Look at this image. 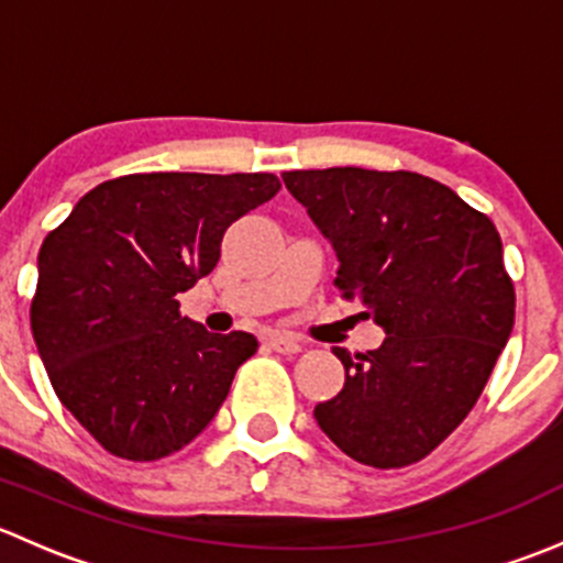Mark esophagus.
<instances>
[{"mask_svg": "<svg viewBox=\"0 0 563 563\" xmlns=\"http://www.w3.org/2000/svg\"><path fill=\"white\" fill-rule=\"evenodd\" d=\"M266 343H269L272 349L277 351V354H297V351H302V345H299V340L291 338V334L272 332L269 338H266Z\"/></svg>", "mask_w": 563, "mask_h": 563, "instance_id": "esophagus-1", "label": "esophagus"}]
</instances>
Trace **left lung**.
Masks as SVG:
<instances>
[{"label": "left lung", "mask_w": 563, "mask_h": 563, "mask_svg": "<svg viewBox=\"0 0 563 563\" xmlns=\"http://www.w3.org/2000/svg\"><path fill=\"white\" fill-rule=\"evenodd\" d=\"M340 258L334 286L387 329L376 351L334 349L345 384L318 428L356 463L428 457L479 400L515 327V283L485 212L413 172H286Z\"/></svg>", "instance_id": "left-lung-1"}]
</instances>
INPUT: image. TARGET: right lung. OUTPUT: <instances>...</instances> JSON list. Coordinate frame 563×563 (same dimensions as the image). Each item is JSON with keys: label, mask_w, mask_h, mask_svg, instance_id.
Here are the masks:
<instances>
[{"label": "right lung", "mask_w": 563, "mask_h": 563, "mask_svg": "<svg viewBox=\"0 0 563 563\" xmlns=\"http://www.w3.org/2000/svg\"><path fill=\"white\" fill-rule=\"evenodd\" d=\"M277 190L275 174H128L48 231L32 334L62 406L106 452L174 455L223 406L258 340L207 332L176 294L214 269L225 229Z\"/></svg>", "instance_id": "right-lung-1"}]
</instances>
